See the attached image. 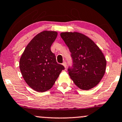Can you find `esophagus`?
Here are the masks:
<instances>
[{
  "label": "esophagus",
  "mask_w": 122,
  "mask_h": 122,
  "mask_svg": "<svg viewBox=\"0 0 122 122\" xmlns=\"http://www.w3.org/2000/svg\"><path fill=\"white\" fill-rule=\"evenodd\" d=\"M62 65H63V66H64V67H65V68H66V62H63Z\"/></svg>",
  "instance_id": "34e87169"
}]
</instances>
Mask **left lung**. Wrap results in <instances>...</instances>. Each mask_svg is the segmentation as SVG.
I'll return each instance as SVG.
<instances>
[{"instance_id":"1","label":"left lung","mask_w":122,"mask_h":122,"mask_svg":"<svg viewBox=\"0 0 122 122\" xmlns=\"http://www.w3.org/2000/svg\"><path fill=\"white\" fill-rule=\"evenodd\" d=\"M60 36L71 53L73 64L68 69L71 79L83 90L95 87L102 79L106 70V61L101 50L83 34L64 32Z\"/></svg>"}]
</instances>
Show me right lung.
<instances>
[{
	"mask_svg": "<svg viewBox=\"0 0 122 122\" xmlns=\"http://www.w3.org/2000/svg\"><path fill=\"white\" fill-rule=\"evenodd\" d=\"M57 32L43 31L25 49L20 60V69L25 81L34 90L43 92L51 88L64 66L58 64L51 50Z\"/></svg>",
	"mask_w": 122,
	"mask_h": 122,
	"instance_id": "right-lung-1",
	"label": "right lung"
}]
</instances>
